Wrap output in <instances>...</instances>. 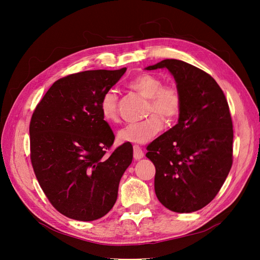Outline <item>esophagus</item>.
<instances>
[{
    "mask_svg": "<svg viewBox=\"0 0 260 260\" xmlns=\"http://www.w3.org/2000/svg\"><path fill=\"white\" fill-rule=\"evenodd\" d=\"M133 152H135V153H133V156H135V159L139 160L141 158H143L144 153L142 151V148H141L139 145L133 146Z\"/></svg>",
    "mask_w": 260,
    "mask_h": 260,
    "instance_id": "obj_1",
    "label": "esophagus"
}]
</instances>
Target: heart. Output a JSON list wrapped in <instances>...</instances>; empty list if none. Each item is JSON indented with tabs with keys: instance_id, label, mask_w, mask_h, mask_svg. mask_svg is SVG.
I'll use <instances>...</instances> for the list:
<instances>
[{
	"instance_id": "1",
	"label": "heart",
	"mask_w": 260,
	"mask_h": 260,
	"mask_svg": "<svg viewBox=\"0 0 260 260\" xmlns=\"http://www.w3.org/2000/svg\"><path fill=\"white\" fill-rule=\"evenodd\" d=\"M129 88L138 92L148 100L146 115L151 116L140 122H133L124 125L118 131V140L123 143L143 144L153 139L162 129V120L172 121L178 117L181 111V95L175 86H164V82L158 77L142 74L129 82ZM101 114L107 122H117L119 118L118 113V95L116 91H106L101 100ZM155 113V115L152 114Z\"/></svg>"
}]
</instances>
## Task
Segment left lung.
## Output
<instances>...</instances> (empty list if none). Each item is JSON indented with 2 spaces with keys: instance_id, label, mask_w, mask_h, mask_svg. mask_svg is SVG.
Wrapping results in <instances>:
<instances>
[{
  "instance_id": "8db88e82",
  "label": "left lung",
  "mask_w": 260,
  "mask_h": 260,
  "mask_svg": "<svg viewBox=\"0 0 260 260\" xmlns=\"http://www.w3.org/2000/svg\"><path fill=\"white\" fill-rule=\"evenodd\" d=\"M145 69H167L182 101L178 123L147 146L156 196L171 211L200 210L215 199L232 166L226 99L214 78L185 61L164 59Z\"/></svg>"
}]
</instances>
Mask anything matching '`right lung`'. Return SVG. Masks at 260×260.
<instances>
[{
    "instance_id": "1",
    "label": "right lung",
    "mask_w": 260,
    "mask_h": 260,
    "mask_svg": "<svg viewBox=\"0 0 260 260\" xmlns=\"http://www.w3.org/2000/svg\"><path fill=\"white\" fill-rule=\"evenodd\" d=\"M127 68L86 70L54 82L30 121L31 162L46 198L64 216L93 221L115 205L133 158L124 143L111 156L115 136L101 114L103 94Z\"/></svg>"
}]
</instances>
